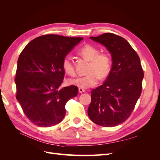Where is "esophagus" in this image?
<instances>
[{
	"label": "esophagus",
	"instance_id": "34e87169",
	"mask_svg": "<svg viewBox=\"0 0 160 160\" xmlns=\"http://www.w3.org/2000/svg\"><path fill=\"white\" fill-rule=\"evenodd\" d=\"M85 89H83V88H79V93H83V92H85Z\"/></svg>",
	"mask_w": 160,
	"mask_h": 160
}]
</instances>
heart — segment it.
<instances>
[{"label":"heart","mask_w":160,"mask_h":160,"mask_svg":"<svg viewBox=\"0 0 160 160\" xmlns=\"http://www.w3.org/2000/svg\"><path fill=\"white\" fill-rule=\"evenodd\" d=\"M79 54L87 60L89 61L87 72L88 75L83 77L71 79L69 83L81 88H89L98 83L99 77L104 79L109 73L112 65L110 55L106 52H99L98 48L85 45L79 51ZM62 69L71 76L75 75V70L73 62L69 56H65L62 61Z\"/></svg>","instance_id":"1"}]
</instances>
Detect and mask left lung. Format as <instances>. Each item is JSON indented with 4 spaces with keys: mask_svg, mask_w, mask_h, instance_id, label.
Wrapping results in <instances>:
<instances>
[{
    "mask_svg": "<svg viewBox=\"0 0 160 160\" xmlns=\"http://www.w3.org/2000/svg\"><path fill=\"white\" fill-rule=\"evenodd\" d=\"M89 38L107 48L112 67L104 83L91 91L88 115L100 126L114 127L129 117L141 95L143 71L140 59L124 38L113 33Z\"/></svg>",
    "mask_w": 160,
    "mask_h": 160,
    "instance_id": "obj_1",
    "label": "left lung"
}]
</instances>
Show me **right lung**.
Segmentation results:
<instances>
[{"label": "right lung", "mask_w": 160, "mask_h": 160, "mask_svg": "<svg viewBox=\"0 0 160 160\" xmlns=\"http://www.w3.org/2000/svg\"><path fill=\"white\" fill-rule=\"evenodd\" d=\"M83 37L45 35L27 44L17 61L16 98L25 115L40 127H51L63 119L65 104L78 93L75 85L61 88L63 58Z\"/></svg>", "instance_id": "right-lung-1"}]
</instances>
